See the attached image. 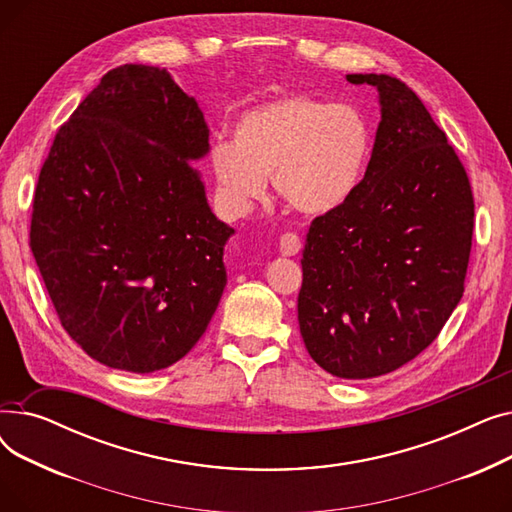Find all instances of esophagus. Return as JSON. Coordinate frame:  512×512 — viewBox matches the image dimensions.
Returning a JSON list of instances; mask_svg holds the SVG:
<instances>
[{"mask_svg":"<svg viewBox=\"0 0 512 512\" xmlns=\"http://www.w3.org/2000/svg\"><path fill=\"white\" fill-rule=\"evenodd\" d=\"M278 249H280V255L284 257H294L299 251H301V238L297 234L292 232H286L280 236V242H278Z\"/></svg>","mask_w":512,"mask_h":512,"instance_id":"1","label":"esophagus"}]
</instances>
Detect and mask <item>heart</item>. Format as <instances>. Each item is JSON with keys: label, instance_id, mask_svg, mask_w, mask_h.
Returning <instances> with one entry per match:
<instances>
[{"label": "heart", "instance_id": "b5f03b06", "mask_svg": "<svg viewBox=\"0 0 512 512\" xmlns=\"http://www.w3.org/2000/svg\"><path fill=\"white\" fill-rule=\"evenodd\" d=\"M369 155L371 126L359 107L292 93L242 112L232 141L213 145L211 172L236 215L265 197V176L290 209L326 215L353 197Z\"/></svg>", "mask_w": 512, "mask_h": 512}]
</instances>
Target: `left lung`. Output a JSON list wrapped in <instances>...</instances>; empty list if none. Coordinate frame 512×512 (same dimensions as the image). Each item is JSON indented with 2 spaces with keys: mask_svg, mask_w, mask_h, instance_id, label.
<instances>
[{
  "mask_svg": "<svg viewBox=\"0 0 512 512\" xmlns=\"http://www.w3.org/2000/svg\"><path fill=\"white\" fill-rule=\"evenodd\" d=\"M346 80L378 89L382 120L353 197L311 222L299 326L321 369L369 380L413 361L459 305L475 205L461 159L402 80Z\"/></svg>",
  "mask_w": 512,
  "mask_h": 512,
  "instance_id": "obj_1",
  "label": "left lung"
}]
</instances>
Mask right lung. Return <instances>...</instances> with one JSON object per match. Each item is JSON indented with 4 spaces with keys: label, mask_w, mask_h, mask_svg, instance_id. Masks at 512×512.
I'll list each match as a JSON object with an SVG mask.
<instances>
[{
    "label": "right lung",
    "mask_w": 512,
    "mask_h": 512,
    "mask_svg": "<svg viewBox=\"0 0 512 512\" xmlns=\"http://www.w3.org/2000/svg\"><path fill=\"white\" fill-rule=\"evenodd\" d=\"M207 153L197 99L143 64L107 72L58 130L33 199L31 251L64 330L91 359L151 373L207 330L234 234L193 164Z\"/></svg>",
    "instance_id": "1"
}]
</instances>
